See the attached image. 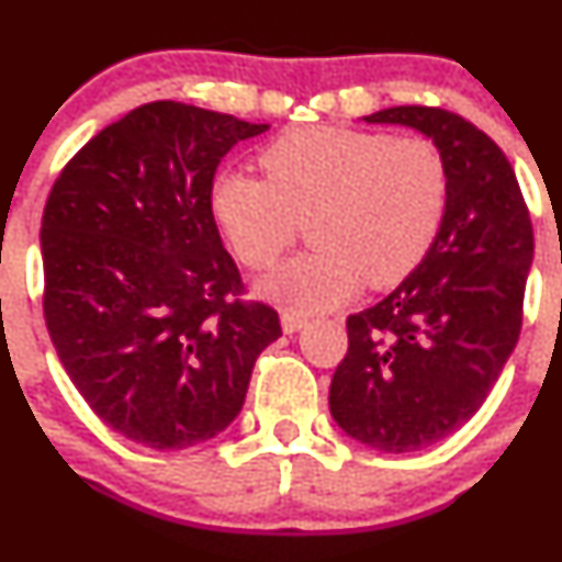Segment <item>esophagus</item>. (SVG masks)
<instances>
[{"label":"esophagus","instance_id":"1","mask_svg":"<svg viewBox=\"0 0 562 562\" xmlns=\"http://www.w3.org/2000/svg\"><path fill=\"white\" fill-rule=\"evenodd\" d=\"M280 321H282V331L285 334H296L307 326V317L296 315V313H282Z\"/></svg>","mask_w":562,"mask_h":562}]
</instances>
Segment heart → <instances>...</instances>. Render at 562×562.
Returning <instances> with one entry per match:
<instances>
[{"label": "heart", "mask_w": 562, "mask_h": 562, "mask_svg": "<svg viewBox=\"0 0 562 562\" xmlns=\"http://www.w3.org/2000/svg\"><path fill=\"white\" fill-rule=\"evenodd\" d=\"M263 176L223 171L212 209L236 255L274 263L310 220L315 249L260 277L255 291L293 313H326L359 288H391L424 260L449 198L440 151L424 138L304 127L260 155Z\"/></svg>", "instance_id": "b5f03b06"}]
</instances>
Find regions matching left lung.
Returning <instances> with one entry per match:
<instances>
[{"instance_id":"1","label":"left lung","mask_w":562,"mask_h":562,"mask_svg":"<svg viewBox=\"0 0 562 562\" xmlns=\"http://www.w3.org/2000/svg\"><path fill=\"white\" fill-rule=\"evenodd\" d=\"M435 144L449 198L422 263L375 307L348 317L328 389L345 435L386 454L427 449L481 407L522 328L532 228L501 146L457 113L396 105L364 116Z\"/></svg>"}]
</instances>
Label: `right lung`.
<instances>
[{
  "mask_svg": "<svg viewBox=\"0 0 562 562\" xmlns=\"http://www.w3.org/2000/svg\"><path fill=\"white\" fill-rule=\"evenodd\" d=\"M266 130L173 100L140 105L50 190L40 228L50 342L89 407L133 443L173 451L223 432L282 334L274 310L239 302L212 214L220 160Z\"/></svg>",
  "mask_w": 562,
  "mask_h": 562,
  "instance_id": "right-lung-1",
  "label": "right lung"
}]
</instances>
